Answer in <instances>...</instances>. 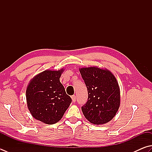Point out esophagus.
<instances>
[{
    "mask_svg": "<svg viewBox=\"0 0 152 152\" xmlns=\"http://www.w3.org/2000/svg\"><path fill=\"white\" fill-rule=\"evenodd\" d=\"M71 99H72V101L73 102H75L76 101V96L75 95H73L71 96Z\"/></svg>",
    "mask_w": 152,
    "mask_h": 152,
    "instance_id": "1",
    "label": "esophagus"
}]
</instances>
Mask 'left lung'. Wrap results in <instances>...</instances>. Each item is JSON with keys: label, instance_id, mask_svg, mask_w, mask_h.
<instances>
[{"label": "left lung", "instance_id": "left-lung-1", "mask_svg": "<svg viewBox=\"0 0 152 152\" xmlns=\"http://www.w3.org/2000/svg\"><path fill=\"white\" fill-rule=\"evenodd\" d=\"M87 88L88 99L81 107L84 116L94 124L110 121L120 107V88L110 71L91 67L79 69Z\"/></svg>", "mask_w": 152, "mask_h": 152}]
</instances>
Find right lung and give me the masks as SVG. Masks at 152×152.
<instances>
[{"instance_id":"1","label":"right lung","mask_w":152,"mask_h":152,"mask_svg":"<svg viewBox=\"0 0 152 152\" xmlns=\"http://www.w3.org/2000/svg\"><path fill=\"white\" fill-rule=\"evenodd\" d=\"M63 71H43L31 79L27 87L28 109L34 118L45 124L60 121L72 101L59 81Z\"/></svg>"}]
</instances>
